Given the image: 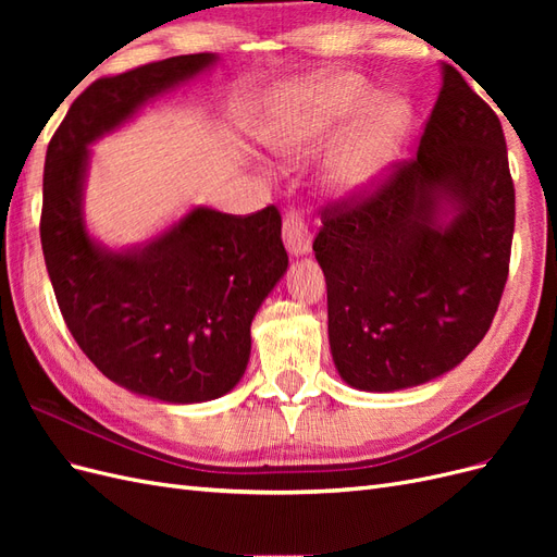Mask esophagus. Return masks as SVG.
Wrapping results in <instances>:
<instances>
[{
	"instance_id": "1",
	"label": "esophagus",
	"mask_w": 557,
	"mask_h": 557,
	"mask_svg": "<svg viewBox=\"0 0 557 557\" xmlns=\"http://www.w3.org/2000/svg\"><path fill=\"white\" fill-rule=\"evenodd\" d=\"M283 244L293 256H305L311 250V230L307 218L297 209H290L283 218Z\"/></svg>"
}]
</instances>
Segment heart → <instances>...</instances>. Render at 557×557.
Listing matches in <instances>:
<instances>
[{"label":"heart","instance_id":"obj_1","mask_svg":"<svg viewBox=\"0 0 557 557\" xmlns=\"http://www.w3.org/2000/svg\"><path fill=\"white\" fill-rule=\"evenodd\" d=\"M372 99L358 76L334 74L315 78L283 99L281 109L264 127V144L283 156H297L330 137L344 117ZM411 109L401 99L364 109L336 141L327 176L336 190H367L387 172L407 139Z\"/></svg>","mask_w":557,"mask_h":557}]
</instances>
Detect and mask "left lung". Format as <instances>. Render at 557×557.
Wrapping results in <instances>:
<instances>
[{"instance_id": "obj_1", "label": "left lung", "mask_w": 557, "mask_h": 557, "mask_svg": "<svg viewBox=\"0 0 557 557\" xmlns=\"http://www.w3.org/2000/svg\"><path fill=\"white\" fill-rule=\"evenodd\" d=\"M456 215L438 223L441 199ZM313 239L342 379L391 393L474 350L509 278L516 190L497 113L450 64L411 160L327 201Z\"/></svg>"}]
</instances>
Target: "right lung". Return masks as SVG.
Segmentation results:
<instances>
[{
    "label": "right lung",
    "mask_w": 557,
    "mask_h": 557,
    "mask_svg": "<svg viewBox=\"0 0 557 557\" xmlns=\"http://www.w3.org/2000/svg\"><path fill=\"white\" fill-rule=\"evenodd\" d=\"M215 60L193 53L97 78L46 150L41 248L66 327L107 379L172 404L230 393L246 372L250 323L288 267L281 213L193 209L137 252H107L81 213L88 144L146 99Z\"/></svg>",
    "instance_id": "right-lung-1"
}]
</instances>
